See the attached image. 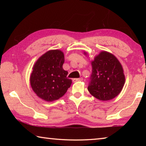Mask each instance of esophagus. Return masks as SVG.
Masks as SVG:
<instances>
[{"instance_id": "1", "label": "esophagus", "mask_w": 146, "mask_h": 146, "mask_svg": "<svg viewBox=\"0 0 146 146\" xmlns=\"http://www.w3.org/2000/svg\"><path fill=\"white\" fill-rule=\"evenodd\" d=\"M82 80H83V78L82 77L78 78H73V82H76V81H82Z\"/></svg>"}]
</instances>
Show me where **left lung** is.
Masks as SVG:
<instances>
[{"mask_svg": "<svg viewBox=\"0 0 146 146\" xmlns=\"http://www.w3.org/2000/svg\"><path fill=\"white\" fill-rule=\"evenodd\" d=\"M92 72L88 90L100 100L117 97L125 83L122 66L111 53L102 51L91 62Z\"/></svg>", "mask_w": 146, "mask_h": 146, "instance_id": "8db88e82", "label": "left lung"}]
</instances>
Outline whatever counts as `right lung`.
<instances>
[{"mask_svg": "<svg viewBox=\"0 0 146 146\" xmlns=\"http://www.w3.org/2000/svg\"><path fill=\"white\" fill-rule=\"evenodd\" d=\"M64 53L60 50H50L39 58L33 66L30 76L32 89L38 97L51 102L66 93L72 80L62 68Z\"/></svg>", "mask_w": 146, "mask_h": 146, "instance_id": "right-lung-1", "label": "right lung"}]
</instances>
